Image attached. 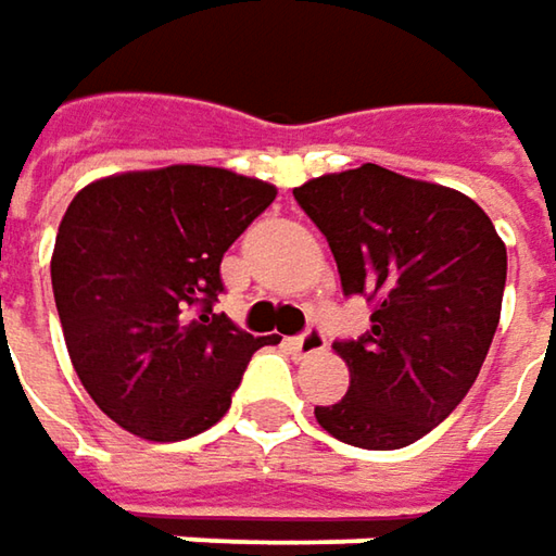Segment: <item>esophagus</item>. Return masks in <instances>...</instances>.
<instances>
[{"instance_id": "obj_1", "label": "esophagus", "mask_w": 556, "mask_h": 556, "mask_svg": "<svg viewBox=\"0 0 556 556\" xmlns=\"http://www.w3.org/2000/svg\"><path fill=\"white\" fill-rule=\"evenodd\" d=\"M293 350L300 353V356H313V353H321L325 350V331H321L319 325H313V328H306L296 341H293Z\"/></svg>"}]
</instances>
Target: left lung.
Masks as SVG:
<instances>
[{"mask_svg":"<svg viewBox=\"0 0 556 556\" xmlns=\"http://www.w3.org/2000/svg\"><path fill=\"white\" fill-rule=\"evenodd\" d=\"M293 200L328 240L344 293L375 306L359 341H334L350 388L316 419L353 447H406L457 409L482 369L507 247L466 193L372 162L293 187Z\"/></svg>","mask_w":556,"mask_h":556,"instance_id":"1","label":"left lung"}]
</instances>
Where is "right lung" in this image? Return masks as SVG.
<instances>
[{
  "instance_id": "1",
  "label": "right lung",
  "mask_w": 556,
  "mask_h": 556,
  "mask_svg": "<svg viewBox=\"0 0 556 556\" xmlns=\"http://www.w3.org/2000/svg\"><path fill=\"white\" fill-rule=\"evenodd\" d=\"M275 187L212 165L87 184L59 225L52 293L74 372L97 406L147 441L215 426L265 338L212 303L222 256Z\"/></svg>"
}]
</instances>
